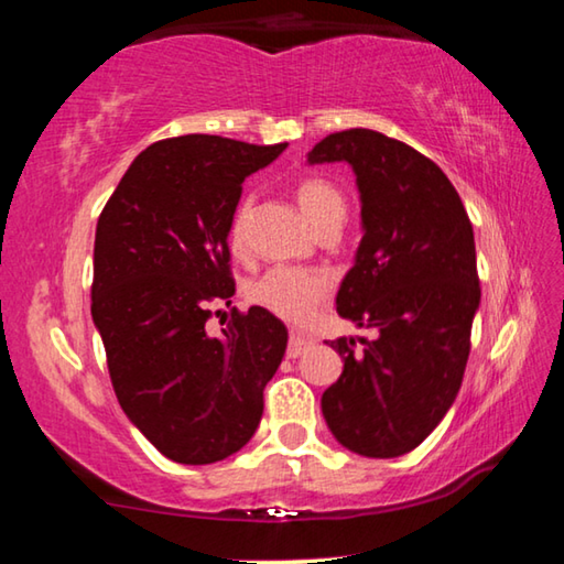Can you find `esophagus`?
<instances>
[{
  "label": "esophagus",
  "mask_w": 564,
  "mask_h": 564,
  "mask_svg": "<svg viewBox=\"0 0 564 564\" xmlns=\"http://www.w3.org/2000/svg\"><path fill=\"white\" fill-rule=\"evenodd\" d=\"M311 338L308 336H303V333H291V340H289V350H285V356L289 358H299V356H303L305 350L311 348Z\"/></svg>",
  "instance_id": "esophagus-1"
}]
</instances>
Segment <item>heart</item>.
<instances>
[{"mask_svg": "<svg viewBox=\"0 0 564 564\" xmlns=\"http://www.w3.org/2000/svg\"><path fill=\"white\" fill-rule=\"evenodd\" d=\"M293 198L301 214L313 228L323 226L330 218L346 216V198L330 181L321 176H303L295 181ZM251 196H243L236 204L231 221H228V246L234 253H243L248 246V221H251ZM333 281L328 273L311 269H293V265H275L248 285V301L259 308L273 313L283 321H308L318 305L328 299Z\"/></svg>", "mask_w": 564, "mask_h": 564, "instance_id": "b5f03b06", "label": "heart"}]
</instances>
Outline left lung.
Here are the masks:
<instances>
[{
  "label": "left lung",
  "instance_id": "obj_1",
  "mask_svg": "<svg viewBox=\"0 0 564 564\" xmlns=\"http://www.w3.org/2000/svg\"><path fill=\"white\" fill-rule=\"evenodd\" d=\"M311 164L348 161L360 191L362 238L336 295L338 313L376 338L330 340L343 373L321 398L348 451L398 457L451 410L480 305L475 236L441 166L380 131L328 133Z\"/></svg>",
  "mask_w": 564,
  "mask_h": 564
}]
</instances>
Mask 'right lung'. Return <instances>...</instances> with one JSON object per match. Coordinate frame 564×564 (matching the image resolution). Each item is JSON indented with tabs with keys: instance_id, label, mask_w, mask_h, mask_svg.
Segmentation results:
<instances>
[{
	"instance_id": "obj_1",
	"label": "right lung",
	"mask_w": 564,
	"mask_h": 564,
	"mask_svg": "<svg viewBox=\"0 0 564 564\" xmlns=\"http://www.w3.org/2000/svg\"><path fill=\"white\" fill-rule=\"evenodd\" d=\"M285 147L212 133L156 141L133 159L99 216L91 318L113 393L174 463L224 460L261 423L263 388L289 330L259 305L234 308L221 336H208L206 321L236 293L228 221L243 178Z\"/></svg>"
}]
</instances>
